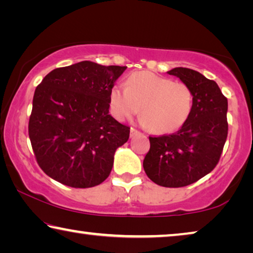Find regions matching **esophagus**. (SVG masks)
I'll return each instance as SVG.
<instances>
[{"label": "esophagus", "instance_id": "esophagus-1", "mask_svg": "<svg viewBox=\"0 0 253 253\" xmlns=\"http://www.w3.org/2000/svg\"><path fill=\"white\" fill-rule=\"evenodd\" d=\"M140 132L138 131V130H136L135 128H130V137H135V136H137V135H139Z\"/></svg>", "mask_w": 253, "mask_h": 253}]
</instances>
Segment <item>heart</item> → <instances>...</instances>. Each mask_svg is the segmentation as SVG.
Segmentation results:
<instances>
[{"mask_svg":"<svg viewBox=\"0 0 253 253\" xmlns=\"http://www.w3.org/2000/svg\"><path fill=\"white\" fill-rule=\"evenodd\" d=\"M109 106L119 122L130 119L141 109L140 123L155 134L178 130L190 118L194 93L186 84L177 83L149 71H137L128 77L126 87L111 88Z\"/></svg>","mask_w":253,"mask_h":253,"instance_id":"obj_1","label":"heart"}]
</instances>
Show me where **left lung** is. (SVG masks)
Masks as SVG:
<instances>
[{
  "label": "left lung",
  "instance_id": "1",
  "mask_svg": "<svg viewBox=\"0 0 253 253\" xmlns=\"http://www.w3.org/2000/svg\"><path fill=\"white\" fill-rule=\"evenodd\" d=\"M194 93V106L185 125L172 135L149 137L145 173L157 185L182 187L199 181L215 168L228 136V99L215 81L188 68L168 71Z\"/></svg>",
  "mask_w": 253,
  "mask_h": 253
}]
</instances>
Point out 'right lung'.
<instances>
[{"label":"right lung","mask_w":253,"mask_h":253,"mask_svg":"<svg viewBox=\"0 0 253 253\" xmlns=\"http://www.w3.org/2000/svg\"><path fill=\"white\" fill-rule=\"evenodd\" d=\"M127 67L92 61L57 68L34 91L29 137L42 170L67 186L87 188L109 176L129 127L109 115V95Z\"/></svg>","instance_id":"obj_1"}]
</instances>
